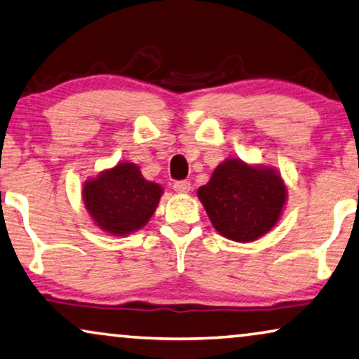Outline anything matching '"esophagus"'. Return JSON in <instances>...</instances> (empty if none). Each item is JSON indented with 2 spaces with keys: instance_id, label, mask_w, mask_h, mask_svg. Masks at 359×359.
<instances>
[{
  "instance_id": "34e87169",
  "label": "esophagus",
  "mask_w": 359,
  "mask_h": 359,
  "mask_svg": "<svg viewBox=\"0 0 359 359\" xmlns=\"http://www.w3.org/2000/svg\"><path fill=\"white\" fill-rule=\"evenodd\" d=\"M173 189L176 193H189L191 191V183L189 181H175L173 183Z\"/></svg>"
}]
</instances>
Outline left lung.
Returning <instances> with one entry per match:
<instances>
[{
  "instance_id": "obj_1",
  "label": "left lung",
  "mask_w": 359,
  "mask_h": 359,
  "mask_svg": "<svg viewBox=\"0 0 359 359\" xmlns=\"http://www.w3.org/2000/svg\"><path fill=\"white\" fill-rule=\"evenodd\" d=\"M198 196L220 235L253 242L276 225L286 203V186L274 170L229 158L214 170Z\"/></svg>"
}]
</instances>
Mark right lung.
<instances>
[{
	"mask_svg": "<svg viewBox=\"0 0 359 359\" xmlns=\"http://www.w3.org/2000/svg\"><path fill=\"white\" fill-rule=\"evenodd\" d=\"M161 186L150 183L134 163H119L83 186V199L97 227L112 235L135 232L160 203Z\"/></svg>",
	"mask_w": 359,
	"mask_h": 359,
	"instance_id": "add662e5",
	"label": "right lung"
}]
</instances>
